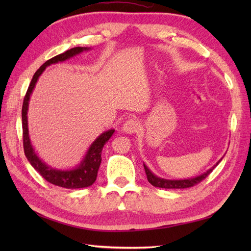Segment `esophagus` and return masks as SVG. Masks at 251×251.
Masks as SVG:
<instances>
[{"instance_id": "34e87169", "label": "esophagus", "mask_w": 251, "mask_h": 251, "mask_svg": "<svg viewBox=\"0 0 251 251\" xmlns=\"http://www.w3.org/2000/svg\"><path fill=\"white\" fill-rule=\"evenodd\" d=\"M138 129H139V123L135 119H129L123 125V131H125L126 134H135Z\"/></svg>"}]
</instances>
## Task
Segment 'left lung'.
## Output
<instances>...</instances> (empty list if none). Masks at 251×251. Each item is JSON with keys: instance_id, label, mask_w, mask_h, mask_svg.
Segmentation results:
<instances>
[{"instance_id": "1", "label": "left lung", "mask_w": 251, "mask_h": 251, "mask_svg": "<svg viewBox=\"0 0 251 251\" xmlns=\"http://www.w3.org/2000/svg\"><path fill=\"white\" fill-rule=\"evenodd\" d=\"M218 164H219V162H218L211 169L207 170L205 174L199 176V177L185 179V180H166V179L158 178L150 172V169H149L145 164H143V166H145V172H146V175H147L148 181L153 186H156V188H162V189H186V188H192V186L199 184L201 181H202L205 178H207L208 176L211 174L212 170L215 169V167L217 166Z\"/></svg>"}]
</instances>
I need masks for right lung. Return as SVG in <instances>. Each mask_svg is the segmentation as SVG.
<instances>
[{"mask_svg": "<svg viewBox=\"0 0 251 251\" xmlns=\"http://www.w3.org/2000/svg\"><path fill=\"white\" fill-rule=\"evenodd\" d=\"M85 47H74V49L69 50L62 54L57 55L55 57L50 58V60H47L45 63H43L37 69V71L34 73L33 77H32L30 85L28 87V90L25 95L24 102H23V110H21V117H23V142H24V151L25 154V157L28 158L30 164L33 166V168L39 173L42 177H43L46 181H49L50 183L55 184L57 186H61V188L66 189H82L87 188V186L92 185L96 179H97L98 170L101 164V152L105 145V142L108 141L111 136L113 135L114 129H111L103 132L102 135H100L95 142L90 146L89 150L86 154V156L82 161L81 165L75 169L72 170H57L52 169L51 167H49L45 163H43L41 159L37 157L35 154L33 148H32L29 134H28V120H26V111H28V103L30 99V95L32 93V89L34 88V85L37 81V78L45 70L47 66L51 65V63H57L59 61H65L66 59H69L70 57L75 56L76 54L82 52Z\"/></svg>", "mask_w": 251, "mask_h": 251, "instance_id": "obj_1", "label": "right lung"}]
</instances>
